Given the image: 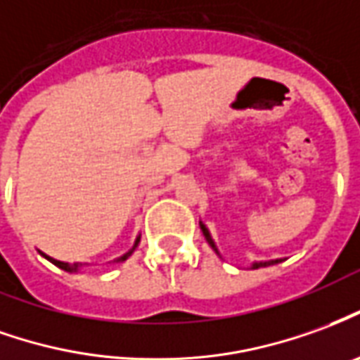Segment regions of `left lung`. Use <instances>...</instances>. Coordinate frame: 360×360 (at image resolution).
<instances>
[{"mask_svg":"<svg viewBox=\"0 0 360 360\" xmlns=\"http://www.w3.org/2000/svg\"><path fill=\"white\" fill-rule=\"evenodd\" d=\"M200 230H202V233H205V238H206V241H208V245H210V248H212V250H214L216 253L220 255V251H218V248H216V243H214V240H212V236H210L208 228H206L202 222H200ZM281 261H283V259H273V261H257V263H253V265H251V269L267 267V265H276V263H281Z\"/></svg>","mask_w":360,"mask_h":360,"instance_id":"8db88e82","label":"left lung"}]
</instances>
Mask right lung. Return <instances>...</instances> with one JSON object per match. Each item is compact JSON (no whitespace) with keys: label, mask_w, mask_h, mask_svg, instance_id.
<instances>
[{"label":"right lung","mask_w":360,"mask_h":360,"mask_svg":"<svg viewBox=\"0 0 360 360\" xmlns=\"http://www.w3.org/2000/svg\"><path fill=\"white\" fill-rule=\"evenodd\" d=\"M138 243H140V236H138L136 241H134V248H132V250L128 251V253H124L122 257L115 259V263H122V261H127V259L130 257V255H132V251H134V250H136V248H138ZM40 255H42V257L49 259L50 263H54L56 267H60V269H64V271H68V273H77V271L82 269V263H74V265H72V263H64V261H58V259L49 257V255H46V253H42V251H40Z\"/></svg>","instance_id":"1"}]
</instances>
